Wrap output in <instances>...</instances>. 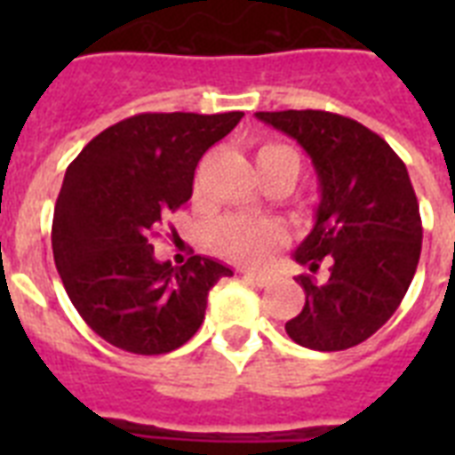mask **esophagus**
Wrapping results in <instances>:
<instances>
[{
  "mask_svg": "<svg viewBox=\"0 0 455 455\" xmlns=\"http://www.w3.org/2000/svg\"><path fill=\"white\" fill-rule=\"evenodd\" d=\"M243 278H245V281H250L252 285H257V288H267V285L271 283L269 276H264V274H255V271H245V274H243Z\"/></svg>",
  "mask_w": 455,
  "mask_h": 455,
  "instance_id": "obj_1",
  "label": "esophagus"
}]
</instances>
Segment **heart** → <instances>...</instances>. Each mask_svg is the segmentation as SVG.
I'll return each mask as SVG.
<instances>
[{
    "mask_svg": "<svg viewBox=\"0 0 455 455\" xmlns=\"http://www.w3.org/2000/svg\"><path fill=\"white\" fill-rule=\"evenodd\" d=\"M259 177L281 167H292L299 172L298 151L288 144H262L255 153ZM285 241V231L276 221H250L241 217H228L214 224L212 245L228 259L238 264H259Z\"/></svg>",
    "mask_w": 455,
    "mask_h": 455,
    "instance_id": "obj_1",
    "label": "heart"
}]
</instances>
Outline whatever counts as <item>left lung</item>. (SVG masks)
I'll return each instance as SVG.
<instances>
[{"label":"left lung","instance_id":"obj_1","mask_svg":"<svg viewBox=\"0 0 455 455\" xmlns=\"http://www.w3.org/2000/svg\"><path fill=\"white\" fill-rule=\"evenodd\" d=\"M292 137L314 163L316 224L295 250L304 307L285 323L298 345L339 352L387 323L416 274L423 224L402 157L375 132L325 110L257 113ZM321 263L329 278L313 276Z\"/></svg>","mask_w":455,"mask_h":455}]
</instances>
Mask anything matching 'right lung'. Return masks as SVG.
Returning a JSON list of instances; mask_svg holds the SVG:
<instances>
[{
  "instance_id": "add662e5",
  "label": "right lung",
  "mask_w": 455,
  "mask_h": 455,
  "mask_svg": "<svg viewBox=\"0 0 455 455\" xmlns=\"http://www.w3.org/2000/svg\"><path fill=\"white\" fill-rule=\"evenodd\" d=\"M241 110L141 113L103 130L68 164L53 207V262L84 323L132 354H167L196 335L207 292L234 271L193 255L157 262L151 235L188 203L203 153Z\"/></svg>"
}]
</instances>
